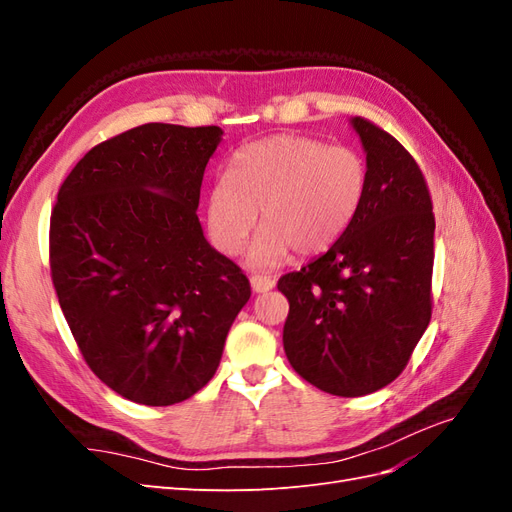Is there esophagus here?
Listing matches in <instances>:
<instances>
[{
    "label": "esophagus",
    "instance_id": "obj_1",
    "mask_svg": "<svg viewBox=\"0 0 512 512\" xmlns=\"http://www.w3.org/2000/svg\"><path fill=\"white\" fill-rule=\"evenodd\" d=\"M250 284H252L254 292H267L275 286V280H273V277H267V275H252Z\"/></svg>",
    "mask_w": 512,
    "mask_h": 512
}]
</instances>
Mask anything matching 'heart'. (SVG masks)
<instances>
[{
    "instance_id": "heart-1",
    "label": "heart",
    "mask_w": 512,
    "mask_h": 512,
    "mask_svg": "<svg viewBox=\"0 0 512 512\" xmlns=\"http://www.w3.org/2000/svg\"><path fill=\"white\" fill-rule=\"evenodd\" d=\"M367 162L352 147L277 134L241 147L228 175L207 194V224L224 254H239L258 222L250 260L275 267L294 250L327 252L356 218L367 192Z\"/></svg>"
}]
</instances>
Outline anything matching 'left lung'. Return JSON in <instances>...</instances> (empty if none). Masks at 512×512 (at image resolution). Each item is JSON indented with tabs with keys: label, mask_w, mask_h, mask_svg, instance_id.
Here are the masks:
<instances>
[{
	"label": "left lung",
	"mask_w": 512,
	"mask_h": 512,
	"mask_svg": "<svg viewBox=\"0 0 512 512\" xmlns=\"http://www.w3.org/2000/svg\"><path fill=\"white\" fill-rule=\"evenodd\" d=\"M367 153L359 213L327 254L280 277L290 312L284 350L316 389L361 397L391 384L431 320L433 205L397 138L352 117Z\"/></svg>",
	"instance_id": "8db88e82"
}]
</instances>
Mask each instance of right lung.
I'll return each instance as SVG.
<instances>
[{
  "label": "right lung",
  "instance_id": "obj_1",
  "mask_svg": "<svg viewBox=\"0 0 512 512\" xmlns=\"http://www.w3.org/2000/svg\"><path fill=\"white\" fill-rule=\"evenodd\" d=\"M218 126L145 123L85 153L51 213V277L89 369L143 406L213 378L250 280L198 222Z\"/></svg>",
  "mask_w": 512,
  "mask_h": 512
}]
</instances>
